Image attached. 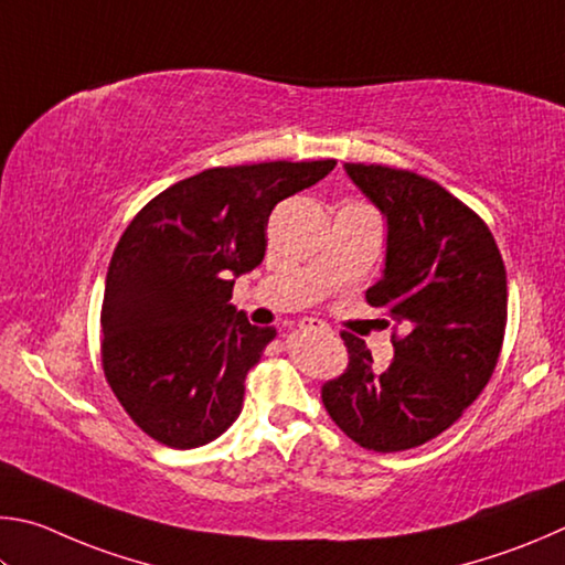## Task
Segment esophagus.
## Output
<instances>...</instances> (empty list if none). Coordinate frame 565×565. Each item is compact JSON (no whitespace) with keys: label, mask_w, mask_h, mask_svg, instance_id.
Listing matches in <instances>:
<instances>
[{"label":"esophagus","mask_w":565,"mask_h":565,"mask_svg":"<svg viewBox=\"0 0 565 565\" xmlns=\"http://www.w3.org/2000/svg\"><path fill=\"white\" fill-rule=\"evenodd\" d=\"M300 330H310V332H330L328 324L318 318H302L300 320Z\"/></svg>","instance_id":"34e87169"}]
</instances>
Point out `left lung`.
Segmentation results:
<instances>
[{
	"instance_id": "1",
	"label": "left lung",
	"mask_w": 565,
	"mask_h": 565,
	"mask_svg": "<svg viewBox=\"0 0 565 565\" xmlns=\"http://www.w3.org/2000/svg\"><path fill=\"white\" fill-rule=\"evenodd\" d=\"M344 171L387 215V263L367 302L394 320V358L374 370L364 340L342 332L350 362L322 384V404L364 449H414L449 429L497 370L507 267L483 217L431 178L377 163Z\"/></svg>"
}]
</instances>
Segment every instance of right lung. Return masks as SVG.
<instances>
[{"label": "right lung", "mask_w": 565, "mask_h": 565, "mask_svg": "<svg viewBox=\"0 0 565 565\" xmlns=\"http://www.w3.org/2000/svg\"><path fill=\"white\" fill-rule=\"evenodd\" d=\"M334 166L205 168L128 223L106 273L102 367L124 412L158 444L203 447L241 414L245 374L275 328L235 315L231 275L263 263L273 207Z\"/></svg>", "instance_id": "1"}]
</instances>
